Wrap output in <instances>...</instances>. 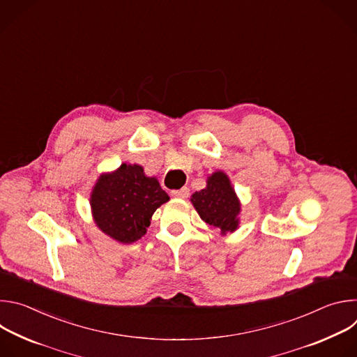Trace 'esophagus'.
I'll return each mask as SVG.
<instances>
[{
    "mask_svg": "<svg viewBox=\"0 0 357 357\" xmlns=\"http://www.w3.org/2000/svg\"><path fill=\"white\" fill-rule=\"evenodd\" d=\"M172 196L179 197V199H185V197L189 196V189H188V188H182V189L172 190Z\"/></svg>",
    "mask_w": 357,
    "mask_h": 357,
    "instance_id": "esophagus-1",
    "label": "esophagus"
}]
</instances>
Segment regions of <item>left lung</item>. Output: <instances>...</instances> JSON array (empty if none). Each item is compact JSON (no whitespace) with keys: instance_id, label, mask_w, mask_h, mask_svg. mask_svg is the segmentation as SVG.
Masks as SVG:
<instances>
[{"instance_id":"obj_1","label":"left lung","mask_w":357,"mask_h":357,"mask_svg":"<svg viewBox=\"0 0 357 357\" xmlns=\"http://www.w3.org/2000/svg\"><path fill=\"white\" fill-rule=\"evenodd\" d=\"M206 183L205 189L192 195V205L203 222L218 227L222 234L234 231L238 227L240 202L229 176L218 171L208 178Z\"/></svg>"}]
</instances>
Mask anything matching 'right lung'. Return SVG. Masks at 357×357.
<instances>
[{"label": "right lung", "mask_w": 357, "mask_h": 357, "mask_svg": "<svg viewBox=\"0 0 357 357\" xmlns=\"http://www.w3.org/2000/svg\"><path fill=\"white\" fill-rule=\"evenodd\" d=\"M169 200L157 178L145 176L134 164L100 175L91 196L97 227L120 243H134L146 233L154 212Z\"/></svg>", "instance_id": "1"}]
</instances>
